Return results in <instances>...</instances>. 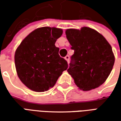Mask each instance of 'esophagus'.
Instances as JSON below:
<instances>
[{
	"label": "esophagus",
	"instance_id": "obj_1",
	"mask_svg": "<svg viewBox=\"0 0 121 121\" xmlns=\"http://www.w3.org/2000/svg\"><path fill=\"white\" fill-rule=\"evenodd\" d=\"M65 60L67 61V62L69 63V59H70V57H69V56H68V55L66 56L65 57Z\"/></svg>",
	"mask_w": 121,
	"mask_h": 121
}]
</instances>
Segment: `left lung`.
Here are the masks:
<instances>
[{"instance_id":"obj_1","label":"left lung","mask_w":121,"mask_h":121,"mask_svg":"<svg viewBox=\"0 0 121 121\" xmlns=\"http://www.w3.org/2000/svg\"><path fill=\"white\" fill-rule=\"evenodd\" d=\"M65 34L74 50L67 72L74 83L83 91L101 86L114 65L111 45L103 35L89 27L67 29Z\"/></svg>"}]
</instances>
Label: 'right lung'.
<instances>
[{
	"instance_id": "add662e5",
	"label": "right lung",
	"mask_w": 121,
	"mask_h": 121,
	"mask_svg": "<svg viewBox=\"0 0 121 121\" xmlns=\"http://www.w3.org/2000/svg\"><path fill=\"white\" fill-rule=\"evenodd\" d=\"M62 34L60 28H37L25 37L15 51L17 75L32 91H48L68 68L67 61L60 56V49L55 46Z\"/></svg>"
}]
</instances>
